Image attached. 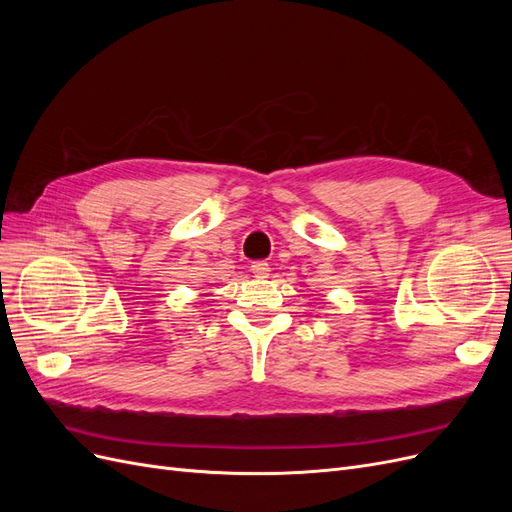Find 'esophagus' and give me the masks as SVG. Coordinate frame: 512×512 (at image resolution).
Segmentation results:
<instances>
[{"label": "esophagus", "instance_id": "1", "mask_svg": "<svg viewBox=\"0 0 512 512\" xmlns=\"http://www.w3.org/2000/svg\"><path fill=\"white\" fill-rule=\"evenodd\" d=\"M269 271H271L269 262H265V260H256V262H252V273H254L256 277H267V275H269Z\"/></svg>", "mask_w": 512, "mask_h": 512}]
</instances>
